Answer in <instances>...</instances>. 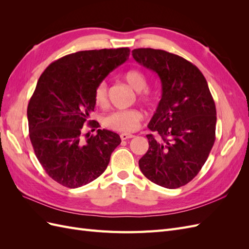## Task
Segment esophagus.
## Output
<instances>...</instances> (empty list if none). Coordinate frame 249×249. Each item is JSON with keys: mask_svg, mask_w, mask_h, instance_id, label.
<instances>
[{"mask_svg": "<svg viewBox=\"0 0 249 249\" xmlns=\"http://www.w3.org/2000/svg\"><path fill=\"white\" fill-rule=\"evenodd\" d=\"M134 137L133 134H129V133H123L120 134V138H122V140H126V139H131Z\"/></svg>", "mask_w": 249, "mask_h": 249, "instance_id": "esophagus-1", "label": "esophagus"}]
</instances>
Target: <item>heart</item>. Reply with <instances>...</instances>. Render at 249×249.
Segmentation results:
<instances>
[{
  "instance_id": "b5f03b06",
  "label": "heart",
  "mask_w": 249,
  "mask_h": 249,
  "mask_svg": "<svg viewBox=\"0 0 249 249\" xmlns=\"http://www.w3.org/2000/svg\"><path fill=\"white\" fill-rule=\"evenodd\" d=\"M124 80L135 91L141 92L148 86V80L144 72L139 70H131L124 74ZM138 100L141 103L148 104L152 102V97L147 93H140ZM93 101L97 107L105 108L108 104V88L106 82H101L96 85L93 92ZM142 119V113L137 109L117 110L110 112L104 116L103 124L109 130L116 132H133L139 126Z\"/></svg>"
}]
</instances>
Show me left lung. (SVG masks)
<instances>
[{
	"label": "left lung",
	"mask_w": 249,
	"mask_h": 249,
	"mask_svg": "<svg viewBox=\"0 0 249 249\" xmlns=\"http://www.w3.org/2000/svg\"><path fill=\"white\" fill-rule=\"evenodd\" d=\"M133 58L158 73L162 99L148 124L149 147L139 167L153 183L176 189L192 180L215 142L216 107L206 78L188 60L163 50L135 49Z\"/></svg>",
	"instance_id": "1"
}]
</instances>
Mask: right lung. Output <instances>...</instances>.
I'll list each match as a JSON object with an SVG mask.
<instances>
[{
    "instance_id": "obj_1",
    "label": "right lung",
    "mask_w": 249,
    "mask_h": 249,
    "mask_svg": "<svg viewBox=\"0 0 249 249\" xmlns=\"http://www.w3.org/2000/svg\"><path fill=\"white\" fill-rule=\"evenodd\" d=\"M129 55V48L81 51L56 60L41 73L28 105L29 136L41 166L60 185L78 188L99 178L122 142L108 130L87 133L85 139L81 133L85 124L99 127L89 120L94 89Z\"/></svg>"
}]
</instances>
